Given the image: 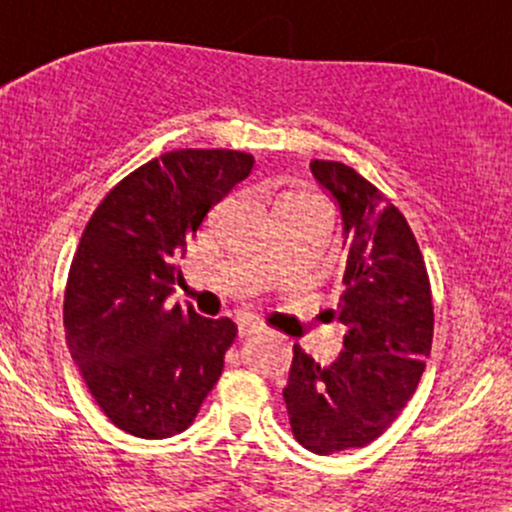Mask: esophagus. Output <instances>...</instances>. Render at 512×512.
<instances>
[{
  "label": "esophagus",
  "mask_w": 512,
  "mask_h": 512,
  "mask_svg": "<svg viewBox=\"0 0 512 512\" xmlns=\"http://www.w3.org/2000/svg\"><path fill=\"white\" fill-rule=\"evenodd\" d=\"M262 325L257 320H252V317H238V334L240 337H250V334L260 332Z\"/></svg>",
  "instance_id": "esophagus-1"
}]
</instances>
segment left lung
I'll use <instances>...</instances> for the list:
<instances>
[{
    "instance_id": "left-lung-1",
    "label": "left lung",
    "mask_w": 512,
    "mask_h": 512,
    "mask_svg": "<svg viewBox=\"0 0 512 512\" xmlns=\"http://www.w3.org/2000/svg\"><path fill=\"white\" fill-rule=\"evenodd\" d=\"M310 170L342 214L346 269L334 315L346 334L330 366L293 346L284 402L298 443L332 455L373 443L414 395L431 354L433 301L402 211L344 163Z\"/></svg>"
}]
</instances>
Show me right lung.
Segmentation results:
<instances>
[{
    "instance_id": "obj_1",
    "label": "right lung",
    "mask_w": 512,
    "mask_h": 512,
    "mask_svg": "<svg viewBox=\"0 0 512 512\" xmlns=\"http://www.w3.org/2000/svg\"><path fill=\"white\" fill-rule=\"evenodd\" d=\"M252 166L243 151H168L117 182L86 223L64 291V332L98 407L132 436L185 431L221 378L238 327L168 296L204 216Z\"/></svg>"
}]
</instances>
